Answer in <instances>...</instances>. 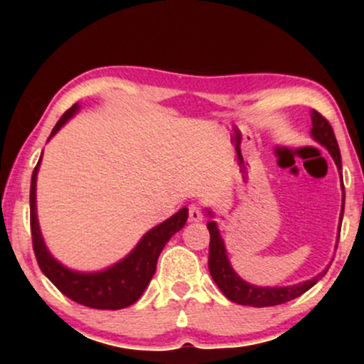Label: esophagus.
Returning <instances> with one entry per match:
<instances>
[{
  "label": "esophagus",
  "mask_w": 364,
  "mask_h": 364,
  "mask_svg": "<svg viewBox=\"0 0 364 364\" xmlns=\"http://www.w3.org/2000/svg\"><path fill=\"white\" fill-rule=\"evenodd\" d=\"M188 219H190L191 223H200V220L203 219L202 208L198 205H190V208H188Z\"/></svg>",
  "instance_id": "esophagus-1"
}]
</instances>
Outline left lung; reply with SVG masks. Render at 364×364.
Instances as JSON below:
<instances>
[{"mask_svg": "<svg viewBox=\"0 0 364 364\" xmlns=\"http://www.w3.org/2000/svg\"><path fill=\"white\" fill-rule=\"evenodd\" d=\"M311 135L316 141H320L325 149L332 154L333 161H336L339 171L342 169L341 164V150L339 144H337L336 135H333V129L330 127L328 119L323 118L318 111L313 109L311 112ZM342 178V176H341ZM346 198V195H344ZM342 198V200H344ZM342 215H344V203H342V212H341V223ZM208 232H210V248H208V270H210L212 279L219 286V289L224 292V296L228 299H231L232 303L237 304H246V306H275V304H282L291 301V299L298 298L306 292L310 287L315 286L316 282L323 277L325 272H321L313 277L311 281L294 284V286L287 287H258L252 286V284L245 282L243 279L232 270L231 263L228 260V255H225V248L223 243V237L219 235V229L214 220L207 224Z\"/></svg>", "mask_w": 364, "mask_h": 364, "instance_id": "8db88e82", "label": "left lung"}]
</instances>
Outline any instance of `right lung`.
I'll return each instance as SVG.
<instances>
[{"mask_svg": "<svg viewBox=\"0 0 364 364\" xmlns=\"http://www.w3.org/2000/svg\"><path fill=\"white\" fill-rule=\"evenodd\" d=\"M77 109L78 106L75 104L61 116L56 127L53 128L51 136L72 118ZM39 162L32 173L31 181V232L32 248H34L41 270L63 294L68 296L75 303L83 304V306L95 308V310H121V308H127L135 303L141 296V292L145 291V287L149 286L152 275L156 274L157 258L162 248L171 240V236L176 235L179 229H183V225L186 224V208H181L168 220L159 224L157 228L150 229L147 235L141 237L136 248L124 260L112 265L111 269L99 274L73 272V270H68L54 260L46 248L43 236H41L36 214V179Z\"/></svg>", "mask_w": 364, "mask_h": 364, "instance_id": "right-lung-1", "label": "right lung"}]
</instances>
